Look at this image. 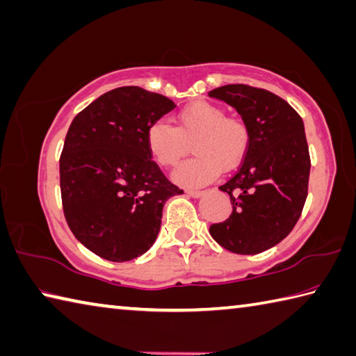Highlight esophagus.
<instances>
[{
  "label": "esophagus",
  "mask_w": 356,
  "mask_h": 356,
  "mask_svg": "<svg viewBox=\"0 0 356 356\" xmlns=\"http://www.w3.org/2000/svg\"><path fill=\"white\" fill-rule=\"evenodd\" d=\"M186 195H188L190 197H195V199H197V197H200V196H204V191H196V190H188L186 191Z\"/></svg>",
  "instance_id": "esophagus-1"
}]
</instances>
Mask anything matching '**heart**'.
I'll return each mask as SVG.
<instances>
[{
    "instance_id": "b5f03b06",
    "label": "heart",
    "mask_w": 356,
    "mask_h": 356,
    "mask_svg": "<svg viewBox=\"0 0 356 356\" xmlns=\"http://www.w3.org/2000/svg\"><path fill=\"white\" fill-rule=\"evenodd\" d=\"M193 145L195 159L185 161L172 180L186 188L213 182L224 170L241 163L249 147V129L241 120L225 115L211 102H195L177 113V127L156 121L146 132L151 157L163 168L176 166Z\"/></svg>"
}]
</instances>
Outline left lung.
Returning a JSON list of instances; mask_svg holds the SVG:
<instances>
[{
	"mask_svg": "<svg viewBox=\"0 0 356 356\" xmlns=\"http://www.w3.org/2000/svg\"><path fill=\"white\" fill-rule=\"evenodd\" d=\"M209 96L234 107L249 129L243 165L219 186L230 196L232 215L211 224L210 235L234 254H260L289 235L305 205L312 163L303 121L268 90L230 83Z\"/></svg>",
	"mask_w": 356,
	"mask_h": 356,
	"instance_id": "obj_1",
	"label": "left lung"
}]
</instances>
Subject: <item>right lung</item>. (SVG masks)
Masks as SVG:
<instances>
[{"instance_id": "1", "label": "right lung", "mask_w": 356, "mask_h": 356, "mask_svg": "<svg viewBox=\"0 0 356 356\" xmlns=\"http://www.w3.org/2000/svg\"><path fill=\"white\" fill-rule=\"evenodd\" d=\"M176 104L140 87L99 96L76 116L60 156V193L68 227L101 258L134 260L156 243L163 205L182 195L154 163L151 124Z\"/></svg>"}]
</instances>
